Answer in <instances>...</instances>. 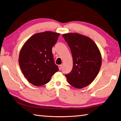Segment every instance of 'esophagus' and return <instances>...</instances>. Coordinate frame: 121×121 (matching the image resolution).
I'll list each match as a JSON object with an SVG mask.
<instances>
[{"label":"esophagus","mask_w":121,"mask_h":121,"mask_svg":"<svg viewBox=\"0 0 121 121\" xmlns=\"http://www.w3.org/2000/svg\"><path fill=\"white\" fill-rule=\"evenodd\" d=\"M62 67H63V65H58V68H59V70H61V68H62Z\"/></svg>","instance_id":"esophagus-1"}]
</instances>
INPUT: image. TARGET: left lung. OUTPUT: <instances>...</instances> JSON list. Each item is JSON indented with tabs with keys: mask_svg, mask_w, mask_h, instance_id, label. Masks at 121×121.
Listing matches in <instances>:
<instances>
[{
	"mask_svg": "<svg viewBox=\"0 0 121 121\" xmlns=\"http://www.w3.org/2000/svg\"><path fill=\"white\" fill-rule=\"evenodd\" d=\"M72 55V70L65 75L68 82L77 89L92 83L98 74L102 58L97 46L89 37L77 33L63 35Z\"/></svg>",
	"mask_w": 121,
	"mask_h": 121,
	"instance_id": "obj_1",
	"label": "left lung"
}]
</instances>
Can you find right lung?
I'll return each mask as SVG.
<instances>
[{"label": "right lung", "mask_w": 121, "mask_h": 121, "mask_svg": "<svg viewBox=\"0 0 121 121\" xmlns=\"http://www.w3.org/2000/svg\"><path fill=\"white\" fill-rule=\"evenodd\" d=\"M60 34L52 31L38 33L31 36L19 54L21 70L28 82L35 86L47 83L59 70L55 64L52 48Z\"/></svg>", "instance_id": "obj_1"}]
</instances>
